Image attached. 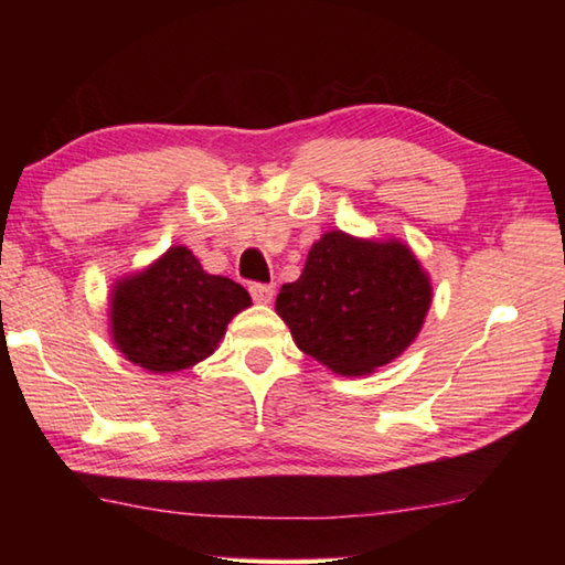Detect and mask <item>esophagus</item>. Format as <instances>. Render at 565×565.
I'll use <instances>...</instances> for the list:
<instances>
[{
	"mask_svg": "<svg viewBox=\"0 0 565 565\" xmlns=\"http://www.w3.org/2000/svg\"><path fill=\"white\" fill-rule=\"evenodd\" d=\"M248 294L254 296L256 303H269L274 299L276 289H274V284H252L248 286Z\"/></svg>",
	"mask_w": 565,
	"mask_h": 565,
	"instance_id": "1",
	"label": "esophagus"
}]
</instances>
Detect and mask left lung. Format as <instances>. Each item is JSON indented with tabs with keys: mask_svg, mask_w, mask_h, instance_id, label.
<instances>
[{
	"mask_svg": "<svg viewBox=\"0 0 565 565\" xmlns=\"http://www.w3.org/2000/svg\"><path fill=\"white\" fill-rule=\"evenodd\" d=\"M431 281L406 244L323 234L296 281L276 296V313L303 353L333 374L386 366L418 337Z\"/></svg>",
	"mask_w": 565,
	"mask_h": 565,
	"instance_id": "1",
	"label": "left lung"
}]
</instances>
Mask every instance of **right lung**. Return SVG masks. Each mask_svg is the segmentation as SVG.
I'll use <instances>...</instances> for the list:
<instances>
[{"mask_svg":"<svg viewBox=\"0 0 565 565\" xmlns=\"http://www.w3.org/2000/svg\"><path fill=\"white\" fill-rule=\"evenodd\" d=\"M252 306L242 284L214 276L186 246H171L145 271L111 289V339L137 366L171 374L216 351L226 323Z\"/></svg>","mask_w":565,"mask_h":565,"instance_id":"right-lung-1","label":"right lung"}]
</instances>
